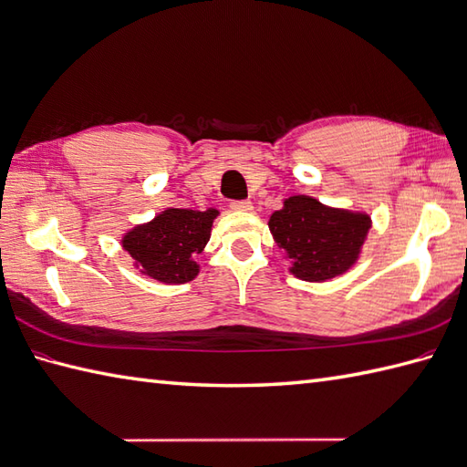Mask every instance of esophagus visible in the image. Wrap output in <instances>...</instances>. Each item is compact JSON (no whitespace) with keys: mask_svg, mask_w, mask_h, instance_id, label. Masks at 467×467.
I'll return each mask as SVG.
<instances>
[{"mask_svg":"<svg viewBox=\"0 0 467 467\" xmlns=\"http://www.w3.org/2000/svg\"><path fill=\"white\" fill-rule=\"evenodd\" d=\"M231 209L233 211H253V202L251 201H233Z\"/></svg>","mask_w":467,"mask_h":467,"instance_id":"1","label":"esophagus"}]
</instances>
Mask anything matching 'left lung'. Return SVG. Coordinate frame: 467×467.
I'll list each match as a JSON object with an SVG mask.
<instances>
[{"label": "left lung", "instance_id": "obj_1", "mask_svg": "<svg viewBox=\"0 0 467 467\" xmlns=\"http://www.w3.org/2000/svg\"><path fill=\"white\" fill-rule=\"evenodd\" d=\"M370 226L368 214L332 209L306 194L286 199L268 221L276 244L292 260L290 273L308 283H324L354 266Z\"/></svg>", "mask_w": 467, "mask_h": 467}]
</instances>
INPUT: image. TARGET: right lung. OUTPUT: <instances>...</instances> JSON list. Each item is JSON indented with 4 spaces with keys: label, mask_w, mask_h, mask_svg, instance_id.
I'll list each match as a JSON object with an SVG mask.
<instances>
[{
    "label": "right lung",
    "mask_w": 467,
    "mask_h": 467,
    "mask_svg": "<svg viewBox=\"0 0 467 467\" xmlns=\"http://www.w3.org/2000/svg\"><path fill=\"white\" fill-rule=\"evenodd\" d=\"M216 214V209H167L129 231L121 244L140 268L139 273L165 285L189 283L199 275L194 256L207 246Z\"/></svg>",
    "instance_id": "obj_1"
}]
</instances>
